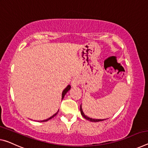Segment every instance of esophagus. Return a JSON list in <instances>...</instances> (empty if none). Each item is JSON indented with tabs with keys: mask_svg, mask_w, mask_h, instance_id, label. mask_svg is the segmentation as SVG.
<instances>
[{
	"mask_svg": "<svg viewBox=\"0 0 148 148\" xmlns=\"http://www.w3.org/2000/svg\"><path fill=\"white\" fill-rule=\"evenodd\" d=\"M80 78H79V77L76 76L75 77V78H74L73 79H72V86L73 87H76L78 85V84H79V83H80Z\"/></svg>",
	"mask_w": 148,
	"mask_h": 148,
	"instance_id": "1",
	"label": "esophagus"
}]
</instances>
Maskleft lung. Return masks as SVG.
Returning a JSON list of instances; mask_svg holds the SVG:
<instances>
[{"instance_id": "8db88e82", "label": "left lung", "mask_w": 148, "mask_h": 148, "mask_svg": "<svg viewBox=\"0 0 148 148\" xmlns=\"http://www.w3.org/2000/svg\"><path fill=\"white\" fill-rule=\"evenodd\" d=\"M79 110H80V112H81L82 116L84 118H85L86 119H87V120L90 121L91 122H99V121H103L106 120V119H92V118H90V117L88 116H86V114H84V112H83L82 107V104L80 105V108H79Z\"/></svg>"}]
</instances>
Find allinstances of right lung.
Segmentation results:
<instances>
[{
    "label": "right lung",
    "instance_id": "right-lung-1",
    "mask_svg": "<svg viewBox=\"0 0 148 148\" xmlns=\"http://www.w3.org/2000/svg\"><path fill=\"white\" fill-rule=\"evenodd\" d=\"M70 88H71V86H70V85H69L64 90H63V91H62V100L63 99V98H64V95L66 94V93L68 92V91H69L70 90ZM58 111H59V110H58ZM58 111L56 112L55 114H54L53 116H51L50 118H49V119H45V120H43V121H41V122H46V121H49V120H50V119H51L52 118H53L54 116H56L57 115V114L58 113Z\"/></svg>",
    "mask_w": 148,
    "mask_h": 148
}]
</instances>
